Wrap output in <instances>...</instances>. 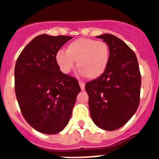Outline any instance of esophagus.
<instances>
[{"label": "esophagus", "instance_id": "1", "mask_svg": "<svg viewBox=\"0 0 159 159\" xmlns=\"http://www.w3.org/2000/svg\"><path fill=\"white\" fill-rule=\"evenodd\" d=\"M79 85H80V88L82 90H84L85 89V83L84 82H79Z\"/></svg>", "mask_w": 159, "mask_h": 159}]
</instances>
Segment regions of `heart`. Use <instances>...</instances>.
I'll return each mask as SVG.
<instances>
[{
    "label": "heart",
    "mask_w": 159,
    "mask_h": 159,
    "mask_svg": "<svg viewBox=\"0 0 159 159\" xmlns=\"http://www.w3.org/2000/svg\"><path fill=\"white\" fill-rule=\"evenodd\" d=\"M108 45L91 38H78L70 42L66 52L58 51L56 54V62L61 71L69 74L75 67L82 76L89 79H97L106 71L109 62Z\"/></svg>",
    "instance_id": "heart-1"
}]
</instances>
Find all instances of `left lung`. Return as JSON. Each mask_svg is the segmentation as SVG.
Wrapping results in <instances>:
<instances>
[{"label": "left lung", "instance_id": "8db88e82", "mask_svg": "<svg viewBox=\"0 0 159 159\" xmlns=\"http://www.w3.org/2000/svg\"><path fill=\"white\" fill-rule=\"evenodd\" d=\"M97 37L108 45L109 62L101 77L86 83L85 90L93 123L113 131L128 123L139 107L141 74L136 55L125 42L111 34Z\"/></svg>", "mask_w": 159, "mask_h": 159}]
</instances>
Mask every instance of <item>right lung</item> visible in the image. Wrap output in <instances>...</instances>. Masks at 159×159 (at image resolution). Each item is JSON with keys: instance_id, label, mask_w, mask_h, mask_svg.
<instances>
[{"instance_id": "right-lung-1", "label": "right lung", "mask_w": 159, "mask_h": 159, "mask_svg": "<svg viewBox=\"0 0 159 159\" xmlns=\"http://www.w3.org/2000/svg\"><path fill=\"white\" fill-rule=\"evenodd\" d=\"M72 37L36 36L18 57L15 92L20 112L40 133L56 134L69 123L81 88L76 78L60 71L56 54Z\"/></svg>"}]
</instances>
